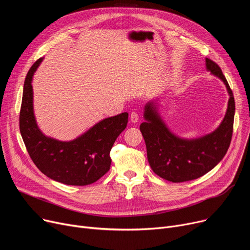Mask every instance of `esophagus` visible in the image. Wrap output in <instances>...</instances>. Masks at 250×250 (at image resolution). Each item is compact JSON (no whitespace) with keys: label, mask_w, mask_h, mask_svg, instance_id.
<instances>
[{"label":"esophagus","mask_w":250,"mask_h":250,"mask_svg":"<svg viewBox=\"0 0 250 250\" xmlns=\"http://www.w3.org/2000/svg\"><path fill=\"white\" fill-rule=\"evenodd\" d=\"M129 120L132 123H138L140 120V114L137 111H133L129 115Z\"/></svg>","instance_id":"34e87169"}]
</instances>
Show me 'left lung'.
Returning a JSON list of instances; mask_svg holds the SVG:
<instances>
[{"instance_id": "left-lung-1", "label": "left lung", "mask_w": 250, "mask_h": 250, "mask_svg": "<svg viewBox=\"0 0 250 250\" xmlns=\"http://www.w3.org/2000/svg\"><path fill=\"white\" fill-rule=\"evenodd\" d=\"M206 64L224 82L230 95L226 115L215 132L195 140L180 139L166 127L153 102L145 106V122L140 129L148 161L153 171L168 181L185 182L205 175L223 159L230 146L235 113L233 92L219 65L208 58Z\"/></svg>"}]
</instances>
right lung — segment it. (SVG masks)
I'll return each instance as SVG.
<instances>
[{
  "label": "right lung",
  "mask_w": 250,
  "mask_h": 250,
  "mask_svg": "<svg viewBox=\"0 0 250 250\" xmlns=\"http://www.w3.org/2000/svg\"><path fill=\"white\" fill-rule=\"evenodd\" d=\"M42 61L32 64L25 78L19 116L23 142L33 163L47 177L68 186L91 185L109 170L110 150L126 127L128 113L105 118L70 142L45 137L36 125L32 104V76Z\"/></svg>",
  "instance_id": "add662e5"
}]
</instances>
